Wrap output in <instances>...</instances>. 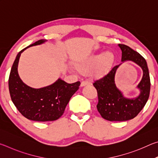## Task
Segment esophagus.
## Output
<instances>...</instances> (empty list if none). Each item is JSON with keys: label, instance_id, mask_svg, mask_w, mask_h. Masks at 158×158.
Returning a JSON list of instances; mask_svg holds the SVG:
<instances>
[{"label": "esophagus", "instance_id": "1", "mask_svg": "<svg viewBox=\"0 0 158 158\" xmlns=\"http://www.w3.org/2000/svg\"><path fill=\"white\" fill-rule=\"evenodd\" d=\"M91 85V82H90V81H82L81 83V87H84V86H85V85Z\"/></svg>", "mask_w": 158, "mask_h": 158}]
</instances>
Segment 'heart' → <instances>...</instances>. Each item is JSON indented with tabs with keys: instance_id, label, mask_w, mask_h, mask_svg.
Here are the masks:
<instances>
[{
	"instance_id": "b5f03b06",
	"label": "heart",
	"mask_w": 158,
	"mask_h": 158,
	"mask_svg": "<svg viewBox=\"0 0 158 158\" xmlns=\"http://www.w3.org/2000/svg\"><path fill=\"white\" fill-rule=\"evenodd\" d=\"M116 60L114 53L111 51L95 53L89 56L74 61V67L79 73H90L95 78L106 75L113 67Z\"/></svg>"
}]
</instances>
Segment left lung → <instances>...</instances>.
<instances>
[{"instance_id": "1", "label": "left lung", "mask_w": 158, "mask_h": 158, "mask_svg": "<svg viewBox=\"0 0 158 158\" xmlns=\"http://www.w3.org/2000/svg\"><path fill=\"white\" fill-rule=\"evenodd\" d=\"M118 47L122 52V63L112 68L106 75L95 80L93 84L98 91V111L103 118L109 121H125L137 116L148 101L151 89L146 60L138 52L126 45L118 44ZM127 61L137 64L143 72V78L137 87L140 93L137 97L132 98L125 97L114 83L117 69Z\"/></svg>"}]
</instances>
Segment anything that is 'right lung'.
<instances>
[{"mask_svg":"<svg viewBox=\"0 0 158 158\" xmlns=\"http://www.w3.org/2000/svg\"><path fill=\"white\" fill-rule=\"evenodd\" d=\"M46 42L47 40H40L19 52L9 77V90L13 103L23 116L34 121H53L59 118L71 97L81 84L79 81L68 84L58 78L52 84L34 89L23 82L18 73L21 53L28 47L40 45Z\"/></svg>","mask_w":158,"mask_h":158,"instance_id":"add662e5","label":"right lung"}]
</instances>
